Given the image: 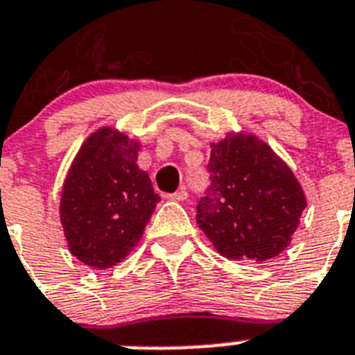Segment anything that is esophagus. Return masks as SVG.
<instances>
[{
	"label": "esophagus",
	"instance_id": "obj_1",
	"mask_svg": "<svg viewBox=\"0 0 355 355\" xmlns=\"http://www.w3.org/2000/svg\"><path fill=\"white\" fill-rule=\"evenodd\" d=\"M164 198H168V200H178V202H182L187 198V191L186 187H180L178 191L175 193H168V195H164Z\"/></svg>",
	"mask_w": 355,
	"mask_h": 355
}]
</instances>
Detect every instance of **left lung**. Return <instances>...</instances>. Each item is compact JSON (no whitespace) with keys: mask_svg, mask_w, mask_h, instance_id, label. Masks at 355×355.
Returning <instances> with one entry per match:
<instances>
[{"mask_svg":"<svg viewBox=\"0 0 355 355\" xmlns=\"http://www.w3.org/2000/svg\"><path fill=\"white\" fill-rule=\"evenodd\" d=\"M211 184L197 224L223 257L262 262L292 243L306 197L286 162L255 135L227 132L211 144Z\"/></svg>","mask_w":355,"mask_h":355,"instance_id":"left-lung-1","label":"left lung"}]
</instances>
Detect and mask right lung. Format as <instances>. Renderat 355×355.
<instances>
[{
	"mask_svg": "<svg viewBox=\"0 0 355 355\" xmlns=\"http://www.w3.org/2000/svg\"><path fill=\"white\" fill-rule=\"evenodd\" d=\"M138 140L102 128L71 164L60 220L69 250L85 266L105 270L128 257L160 200L148 173L138 168Z\"/></svg>",
	"mask_w": 355,
	"mask_h": 355,
	"instance_id": "add662e5",
	"label": "right lung"
}]
</instances>
